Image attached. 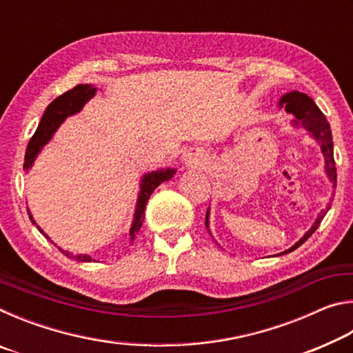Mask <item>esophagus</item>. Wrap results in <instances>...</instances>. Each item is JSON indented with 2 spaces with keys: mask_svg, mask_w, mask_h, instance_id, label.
Segmentation results:
<instances>
[{
  "mask_svg": "<svg viewBox=\"0 0 353 353\" xmlns=\"http://www.w3.org/2000/svg\"><path fill=\"white\" fill-rule=\"evenodd\" d=\"M183 163L187 166H191V168H198V166H202L205 163V159L202 157V154L199 152L188 151L183 154Z\"/></svg>",
  "mask_w": 353,
  "mask_h": 353,
  "instance_id": "obj_1",
  "label": "esophagus"
}]
</instances>
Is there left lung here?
<instances>
[{
    "label": "left lung",
    "instance_id": "obj_1",
    "mask_svg": "<svg viewBox=\"0 0 353 353\" xmlns=\"http://www.w3.org/2000/svg\"><path fill=\"white\" fill-rule=\"evenodd\" d=\"M279 105L285 107V110L294 117V119H292V126L305 128L310 132V135H312L313 139L319 143L321 152H322V155H324V160H325V174L328 179H330L333 187L336 188V166H334V159H333V139H332L330 124H328L327 118L324 117V113L319 110V107L314 104V101L312 98L301 92L285 93L283 97L280 98ZM328 210H330V202H328L325 208H322L321 213L318 214V218H316V221H314V224L305 232V235H303L301 240L294 244V246H291L290 249H286V250H283V252H280L277 255L292 252V250L297 249L301 244L305 243L308 238L314 234V230L318 229L321 221L324 219ZM208 218H210V210H207V214H205L207 229H208Z\"/></svg>",
    "mask_w": 353,
    "mask_h": 353
}]
</instances>
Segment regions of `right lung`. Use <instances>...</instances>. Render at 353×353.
Segmentation results:
<instances>
[{
  "mask_svg": "<svg viewBox=\"0 0 353 353\" xmlns=\"http://www.w3.org/2000/svg\"><path fill=\"white\" fill-rule=\"evenodd\" d=\"M94 93H97V88L90 85V83H85V85H83V83H79V85H76L73 88V90H68L67 93L61 94V97L56 98L50 105L46 107L43 117H41L40 123H39L37 130H35L32 139L29 140V143H28L26 154H25V165H23V170L28 172L29 170L32 168V165L35 162V159H37V155L41 152V149H43L46 143H50V140L52 139V135L56 134V130L61 128V124L68 117L74 115V113H77V112H81L82 107L85 105L87 101L94 97ZM174 174H176L174 168H162V170L148 172V174L141 177L139 198H137V207H135V213H134V221H132V225H130V230H129L130 243L135 240L137 234L140 232L143 219H145V208H146V204H148V199L151 198L152 191L157 188L162 182L170 181V179ZM28 214H29V218H31L32 224H35V221L32 218L31 212H29V208H28ZM35 225H37V224H35ZM37 229L40 230V234H43V236L51 241V238L48 236L39 225H37ZM59 250H61V252L65 254L67 256H70V259H74L77 261H92V256L87 255V254H83V255L81 254V255L73 256V254H70L68 250H63L62 248H59Z\"/></svg>",
  "mask_w": 353,
  "mask_h": 353,
  "instance_id": "obj_1",
  "label": "right lung"
}]
</instances>
